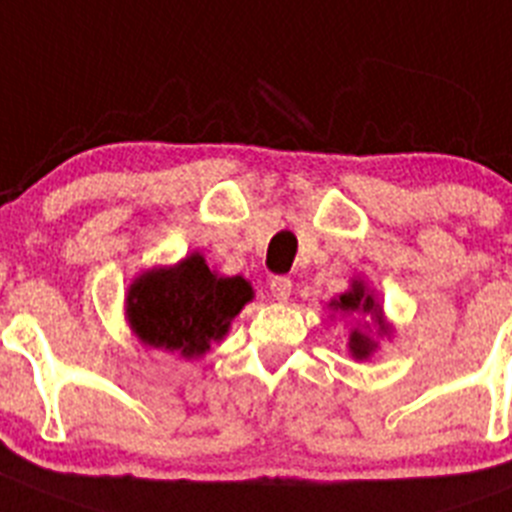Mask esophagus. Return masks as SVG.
I'll use <instances>...</instances> for the list:
<instances>
[{
    "instance_id": "1",
    "label": "esophagus",
    "mask_w": 512,
    "mask_h": 512,
    "mask_svg": "<svg viewBox=\"0 0 512 512\" xmlns=\"http://www.w3.org/2000/svg\"><path fill=\"white\" fill-rule=\"evenodd\" d=\"M269 289L271 297H274L276 302H287V299L292 297V279H287V276H274Z\"/></svg>"
}]
</instances>
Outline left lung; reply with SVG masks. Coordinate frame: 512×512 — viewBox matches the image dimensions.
<instances>
[{
	"instance_id": "left-lung-1",
	"label": "left lung",
	"mask_w": 512,
	"mask_h": 512,
	"mask_svg": "<svg viewBox=\"0 0 512 512\" xmlns=\"http://www.w3.org/2000/svg\"><path fill=\"white\" fill-rule=\"evenodd\" d=\"M330 309H335V312L340 314H370L375 320V325H378V335H388L391 332V327L386 325V320H383V309L381 304L375 302L373 294L368 292V287H365L363 281L355 279L353 284H350V289L345 294H340L337 299H332L330 302ZM350 355H353L355 360H368L370 355L375 353V348H378V342L370 337V332H365L363 327H353L350 330Z\"/></svg>"
}]
</instances>
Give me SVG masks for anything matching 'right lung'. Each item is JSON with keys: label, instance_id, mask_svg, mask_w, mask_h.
Returning <instances> with one entry per match:
<instances>
[{"label": "right lung", "instance_id": "right-lung-1", "mask_svg": "<svg viewBox=\"0 0 512 512\" xmlns=\"http://www.w3.org/2000/svg\"><path fill=\"white\" fill-rule=\"evenodd\" d=\"M251 299L246 279L218 276L200 253H190L180 264L134 279L126 294V320L147 348L192 360L228 335L233 317Z\"/></svg>", "mask_w": 512, "mask_h": 512}]
</instances>
